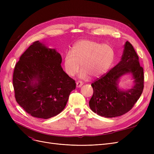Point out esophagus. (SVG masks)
Masks as SVG:
<instances>
[{"label": "esophagus", "mask_w": 154, "mask_h": 154, "mask_svg": "<svg viewBox=\"0 0 154 154\" xmlns=\"http://www.w3.org/2000/svg\"><path fill=\"white\" fill-rule=\"evenodd\" d=\"M83 85V82L82 81H78L76 82V87H80Z\"/></svg>", "instance_id": "1"}]
</instances>
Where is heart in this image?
<instances>
[{
  "mask_svg": "<svg viewBox=\"0 0 154 154\" xmlns=\"http://www.w3.org/2000/svg\"><path fill=\"white\" fill-rule=\"evenodd\" d=\"M114 60V51L108 44H101L90 40H81L73 45L71 53L64 56L63 65L67 75L75 76L80 69V78H97L103 75Z\"/></svg>",
  "mask_w": 154,
  "mask_h": 154,
  "instance_id": "obj_1",
  "label": "heart"
}]
</instances>
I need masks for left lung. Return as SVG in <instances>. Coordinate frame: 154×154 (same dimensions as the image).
<instances>
[{
    "instance_id": "1",
    "label": "left lung",
    "mask_w": 154,
    "mask_h": 154,
    "mask_svg": "<svg viewBox=\"0 0 154 154\" xmlns=\"http://www.w3.org/2000/svg\"><path fill=\"white\" fill-rule=\"evenodd\" d=\"M131 73L134 85L130 90L122 91L118 87L119 78ZM93 95L89 101L91 109L105 118H114L128 112L140 97L144 88L143 68L132 45L127 41L122 60L91 84Z\"/></svg>"
}]
</instances>
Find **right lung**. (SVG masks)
Instances as JSON below:
<instances>
[{"instance_id": "obj_1", "label": "right lung", "mask_w": 154, "mask_h": 154, "mask_svg": "<svg viewBox=\"0 0 154 154\" xmlns=\"http://www.w3.org/2000/svg\"><path fill=\"white\" fill-rule=\"evenodd\" d=\"M57 51L36 41L15 65L13 85L17 103L32 117L49 119L64 109L76 83L63 71Z\"/></svg>"}]
</instances>
